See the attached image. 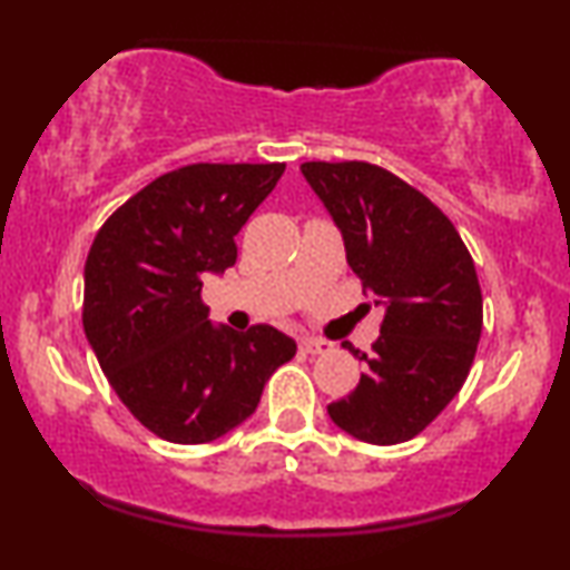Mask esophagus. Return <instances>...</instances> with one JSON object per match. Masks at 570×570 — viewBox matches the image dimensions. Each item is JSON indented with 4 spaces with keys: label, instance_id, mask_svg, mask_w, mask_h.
Wrapping results in <instances>:
<instances>
[{
    "label": "esophagus",
    "instance_id": "1",
    "mask_svg": "<svg viewBox=\"0 0 570 570\" xmlns=\"http://www.w3.org/2000/svg\"><path fill=\"white\" fill-rule=\"evenodd\" d=\"M301 350H303V353H311V355H322V353H330L332 342L318 340V337H303Z\"/></svg>",
    "mask_w": 570,
    "mask_h": 570
}]
</instances>
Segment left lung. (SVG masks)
<instances>
[{
    "label": "left lung",
    "mask_w": 570,
    "mask_h": 570,
    "mask_svg": "<svg viewBox=\"0 0 570 570\" xmlns=\"http://www.w3.org/2000/svg\"><path fill=\"white\" fill-rule=\"evenodd\" d=\"M345 238L363 293L384 306L365 373L326 412L357 441L394 446L454 400L482 332L478 272L454 223L415 186L365 160L301 166Z\"/></svg>",
    "instance_id": "left-lung-1"
}]
</instances>
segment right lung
<instances>
[{
  "mask_svg": "<svg viewBox=\"0 0 570 570\" xmlns=\"http://www.w3.org/2000/svg\"><path fill=\"white\" fill-rule=\"evenodd\" d=\"M285 163H191L163 174L100 225L85 262L82 326L131 415L170 443H209L254 415L295 355L269 324H209L207 272L236 264V236Z\"/></svg>",
  "mask_w": 570,
  "mask_h": 570,
  "instance_id": "right-lung-1",
  "label": "right lung"
}]
</instances>
